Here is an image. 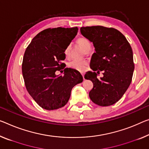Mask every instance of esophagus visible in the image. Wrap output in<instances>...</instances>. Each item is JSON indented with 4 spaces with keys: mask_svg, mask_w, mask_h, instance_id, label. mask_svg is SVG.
<instances>
[{
    "mask_svg": "<svg viewBox=\"0 0 149 149\" xmlns=\"http://www.w3.org/2000/svg\"><path fill=\"white\" fill-rule=\"evenodd\" d=\"M81 74H82V77H83V79L84 80V73H81Z\"/></svg>",
    "mask_w": 149,
    "mask_h": 149,
    "instance_id": "esophagus-1",
    "label": "esophagus"
}]
</instances>
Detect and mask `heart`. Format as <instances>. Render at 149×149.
<instances>
[{
	"label": "heart",
	"instance_id": "obj_1",
	"mask_svg": "<svg viewBox=\"0 0 149 149\" xmlns=\"http://www.w3.org/2000/svg\"><path fill=\"white\" fill-rule=\"evenodd\" d=\"M77 42L78 44L83 48L85 51L90 50L91 49V42L87 38L85 37H80L77 39ZM64 53L66 56L68 57L70 56V46L68 45L67 47L65 48V51H64ZM88 65V62L86 60H83V59H74L70 61L68 63V67L72 69H74L75 70L79 72H83L86 70V66Z\"/></svg>",
	"mask_w": 149,
	"mask_h": 149
}]
</instances>
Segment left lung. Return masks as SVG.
I'll use <instances>...</instances> for the list:
<instances>
[{"label":"left lung","instance_id":"obj_1","mask_svg":"<svg viewBox=\"0 0 149 149\" xmlns=\"http://www.w3.org/2000/svg\"><path fill=\"white\" fill-rule=\"evenodd\" d=\"M81 33L95 48L90 63L93 72L84 74V79L93 83L89 97L99 106H111L120 99L131 83L134 69L132 48L125 36L114 28L81 27ZM100 71L104 77L98 79Z\"/></svg>","mask_w":149,"mask_h":149}]
</instances>
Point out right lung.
<instances>
[{
	"mask_svg": "<svg viewBox=\"0 0 149 149\" xmlns=\"http://www.w3.org/2000/svg\"><path fill=\"white\" fill-rule=\"evenodd\" d=\"M77 27L47 29L36 35L24 52L22 72L29 95L40 107L56 110L67 103L72 88L83 78L79 71L65 68V48L78 33ZM64 75L56 76V70Z\"/></svg>",
	"mask_w": 149,
	"mask_h": 149,
	"instance_id": "obj_1",
	"label": "right lung"
}]
</instances>
